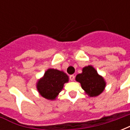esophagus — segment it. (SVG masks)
I'll list each match as a JSON object with an SVG mask.
<instances>
[{
    "instance_id": "34e87169",
    "label": "esophagus",
    "mask_w": 130,
    "mask_h": 130,
    "mask_svg": "<svg viewBox=\"0 0 130 130\" xmlns=\"http://www.w3.org/2000/svg\"><path fill=\"white\" fill-rule=\"evenodd\" d=\"M74 77H75V76H74V74H72V75H70V79L71 81H73L74 79Z\"/></svg>"
}]
</instances>
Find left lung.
Segmentation results:
<instances>
[{"label": "left lung", "instance_id": "8db88e82", "mask_svg": "<svg viewBox=\"0 0 130 130\" xmlns=\"http://www.w3.org/2000/svg\"><path fill=\"white\" fill-rule=\"evenodd\" d=\"M76 82L81 84L82 88L90 97H96L102 93L106 86V82L102 76L91 65L84 67L82 73L77 74Z\"/></svg>", "mask_w": 130, "mask_h": 130}]
</instances>
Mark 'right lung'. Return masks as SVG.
Here are the masks:
<instances>
[{
	"mask_svg": "<svg viewBox=\"0 0 130 130\" xmlns=\"http://www.w3.org/2000/svg\"><path fill=\"white\" fill-rule=\"evenodd\" d=\"M69 82V77L62 71L48 69L42 78L38 80L37 89L40 95L47 100H54Z\"/></svg>",
	"mask_w": 130,
	"mask_h": 130,
	"instance_id": "right-lung-1",
	"label": "right lung"
}]
</instances>
